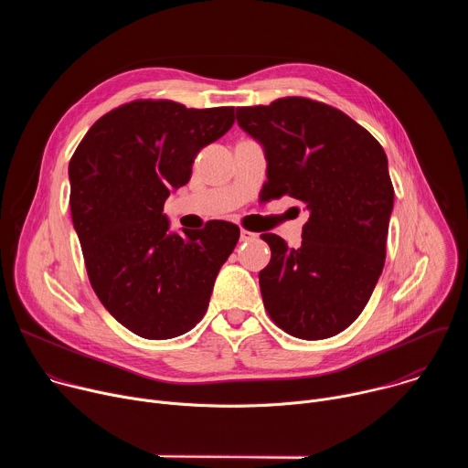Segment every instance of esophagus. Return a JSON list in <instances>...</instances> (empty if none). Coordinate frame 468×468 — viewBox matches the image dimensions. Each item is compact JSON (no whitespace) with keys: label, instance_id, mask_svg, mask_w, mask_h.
<instances>
[{"label":"esophagus","instance_id":"obj_1","mask_svg":"<svg viewBox=\"0 0 468 468\" xmlns=\"http://www.w3.org/2000/svg\"><path fill=\"white\" fill-rule=\"evenodd\" d=\"M253 239H257L255 233L246 231V229H240V242H248V240H253Z\"/></svg>","mask_w":468,"mask_h":468}]
</instances>
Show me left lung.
Listing matches in <instances>:
<instances>
[{"label":"left lung","mask_w":468,"mask_h":468,"mask_svg":"<svg viewBox=\"0 0 468 468\" xmlns=\"http://www.w3.org/2000/svg\"><path fill=\"white\" fill-rule=\"evenodd\" d=\"M237 122L266 157L264 197L289 194L309 220L302 246L264 233V309L289 335L320 341L346 329L381 276L394 188L379 143L350 116L307 98L239 107Z\"/></svg>","instance_id":"1"}]
</instances>
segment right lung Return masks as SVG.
I'll use <instances>...</instances> for the list:
<instances>
[{"label": "right lung", "instance_id": "add662e5", "mask_svg": "<svg viewBox=\"0 0 468 468\" xmlns=\"http://www.w3.org/2000/svg\"><path fill=\"white\" fill-rule=\"evenodd\" d=\"M235 122L233 107L139 100L101 116L70 165V209L103 307L139 337L183 335L204 318L239 228L170 229L166 197L190 179L197 152Z\"/></svg>", "mask_w": 468, "mask_h": 468}]
</instances>
